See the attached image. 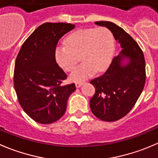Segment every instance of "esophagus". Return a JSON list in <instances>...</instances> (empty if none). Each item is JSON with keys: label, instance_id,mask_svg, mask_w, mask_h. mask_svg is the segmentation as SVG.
<instances>
[{"label": "esophagus", "instance_id": "1", "mask_svg": "<svg viewBox=\"0 0 158 158\" xmlns=\"http://www.w3.org/2000/svg\"><path fill=\"white\" fill-rule=\"evenodd\" d=\"M83 83H84L83 82H76V88H79V87H80L81 85H82Z\"/></svg>", "mask_w": 158, "mask_h": 158}]
</instances>
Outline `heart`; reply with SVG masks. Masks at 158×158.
I'll list each match as a JSON object with an SVG mask.
<instances>
[{"mask_svg": "<svg viewBox=\"0 0 158 158\" xmlns=\"http://www.w3.org/2000/svg\"><path fill=\"white\" fill-rule=\"evenodd\" d=\"M65 46H58L55 58L60 67L72 72L79 62L82 63L70 76L72 81H82L95 73L105 71L112 59L114 47L113 34L106 27L82 28L70 34Z\"/></svg>", "mask_w": 158, "mask_h": 158, "instance_id": "obj_1", "label": "heart"}]
</instances>
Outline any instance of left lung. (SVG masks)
Segmentation results:
<instances>
[{"label":"left lung","mask_w":158,"mask_h":158,"mask_svg":"<svg viewBox=\"0 0 158 158\" xmlns=\"http://www.w3.org/2000/svg\"><path fill=\"white\" fill-rule=\"evenodd\" d=\"M95 24L110 29L123 48L113 59L106 73L90 81L95 94L90 99V109L101 120L113 122L126 116L140 97L146 80L145 59L138 44L122 27L110 21ZM127 59V64L123 62Z\"/></svg>","instance_id":"obj_1"}]
</instances>
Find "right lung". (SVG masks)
<instances>
[{
	"instance_id": "1",
	"label": "right lung",
	"mask_w": 158,
	"mask_h": 158,
	"mask_svg": "<svg viewBox=\"0 0 158 158\" xmlns=\"http://www.w3.org/2000/svg\"><path fill=\"white\" fill-rule=\"evenodd\" d=\"M74 27L68 23H44L26 39L16 58L14 85L18 102L37 123L59 120L76 89L75 83L62 85L67 75L55 58L59 39Z\"/></svg>"
}]
</instances>
